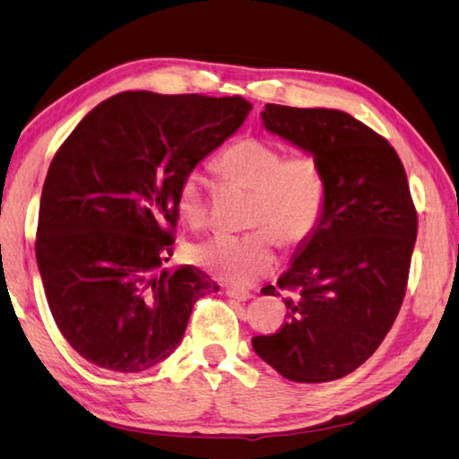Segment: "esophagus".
Masks as SVG:
<instances>
[{
    "label": "esophagus",
    "instance_id": "obj_1",
    "mask_svg": "<svg viewBox=\"0 0 459 459\" xmlns=\"http://www.w3.org/2000/svg\"><path fill=\"white\" fill-rule=\"evenodd\" d=\"M225 294H228L230 299L238 300V302H246L254 296L250 290H246V288H238V286H228V288H225Z\"/></svg>",
    "mask_w": 459,
    "mask_h": 459
}]
</instances>
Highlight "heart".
Instances as JSON below:
<instances>
[{"label":"heart","instance_id":"1","mask_svg":"<svg viewBox=\"0 0 459 459\" xmlns=\"http://www.w3.org/2000/svg\"><path fill=\"white\" fill-rule=\"evenodd\" d=\"M225 179L252 189L244 234H217L193 244L191 260L215 278L247 284L278 264V246L300 247L310 242L325 220L328 179L325 167L310 151L286 152L276 143L247 134L225 147L215 159ZM183 220L199 225L207 217V189L191 171L177 189Z\"/></svg>","mask_w":459,"mask_h":459}]
</instances>
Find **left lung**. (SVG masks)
I'll return each instance as SVG.
<instances>
[{
	"instance_id": "8db88e82",
	"label": "left lung",
	"mask_w": 459,
	"mask_h": 459,
	"mask_svg": "<svg viewBox=\"0 0 459 459\" xmlns=\"http://www.w3.org/2000/svg\"><path fill=\"white\" fill-rule=\"evenodd\" d=\"M264 126L325 167L328 204L310 242L278 278L284 325L252 347L296 383L341 379L379 349L405 299L417 238L407 175L385 136L328 108L266 104ZM262 294L276 296L274 286Z\"/></svg>"
}]
</instances>
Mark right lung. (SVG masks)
Returning <instances> with one entry per match:
<instances>
[{
	"mask_svg": "<svg viewBox=\"0 0 459 459\" xmlns=\"http://www.w3.org/2000/svg\"><path fill=\"white\" fill-rule=\"evenodd\" d=\"M252 104L239 96H110L80 120L48 169L36 260L56 326L80 357L141 373L181 342L205 272L159 266L173 255L177 189L234 134Z\"/></svg>",
	"mask_w": 459,
	"mask_h": 459,
	"instance_id": "right-lung-1",
	"label": "right lung"
}]
</instances>
